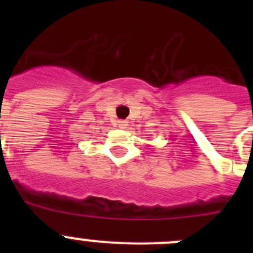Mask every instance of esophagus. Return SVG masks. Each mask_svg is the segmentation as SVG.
Segmentation results:
<instances>
[{"label": "esophagus", "instance_id": "esophagus-1", "mask_svg": "<svg viewBox=\"0 0 253 253\" xmlns=\"http://www.w3.org/2000/svg\"><path fill=\"white\" fill-rule=\"evenodd\" d=\"M118 125H119V128L125 129L126 126H128V123L125 122V120H120V122H118Z\"/></svg>", "mask_w": 253, "mask_h": 253}]
</instances>
